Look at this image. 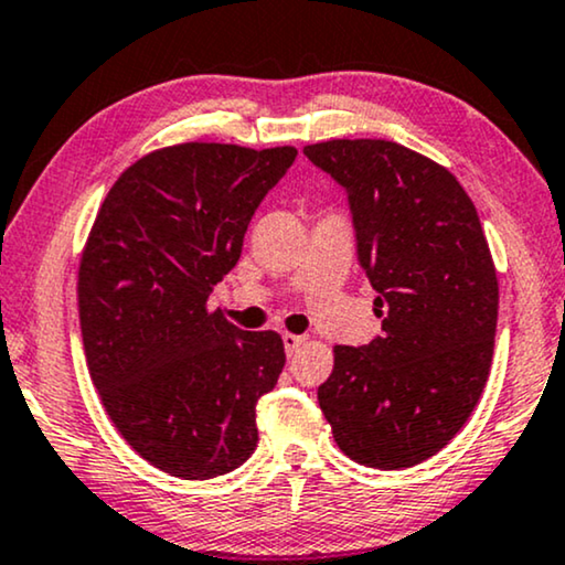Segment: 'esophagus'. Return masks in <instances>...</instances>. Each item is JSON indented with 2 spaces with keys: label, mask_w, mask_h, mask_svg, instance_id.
<instances>
[{
  "label": "esophagus",
  "mask_w": 565,
  "mask_h": 565,
  "mask_svg": "<svg viewBox=\"0 0 565 565\" xmlns=\"http://www.w3.org/2000/svg\"><path fill=\"white\" fill-rule=\"evenodd\" d=\"M303 342H306L303 334H290V332L282 334V345H285V353H288V355L296 353V350L303 345Z\"/></svg>",
  "instance_id": "obj_1"
}]
</instances>
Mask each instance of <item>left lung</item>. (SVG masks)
Masks as SVG:
<instances>
[{"mask_svg": "<svg viewBox=\"0 0 565 565\" xmlns=\"http://www.w3.org/2000/svg\"><path fill=\"white\" fill-rule=\"evenodd\" d=\"M306 158L348 192L381 337L334 348L319 407L358 465L402 470L441 451L493 361L498 277L478 210L444 166L386 139H329Z\"/></svg>", "mask_w": 565, "mask_h": 565, "instance_id": "8db88e82", "label": "left lung"}]
</instances>
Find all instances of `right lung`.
<instances>
[{
  "instance_id": "1",
  "label": "right lung",
  "mask_w": 565,
  "mask_h": 565,
  "mask_svg": "<svg viewBox=\"0 0 565 565\" xmlns=\"http://www.w3.org/2000/svg\"><path fill=\"white\" fill-rule=\"evenodd\" d=\"M296 156L173 145L131 163L95 215L77 275L87 369L124 441L173 478L236 470L259 441L282 340L233 327L207 298Z\"/></svg>"
}]
</instances>
